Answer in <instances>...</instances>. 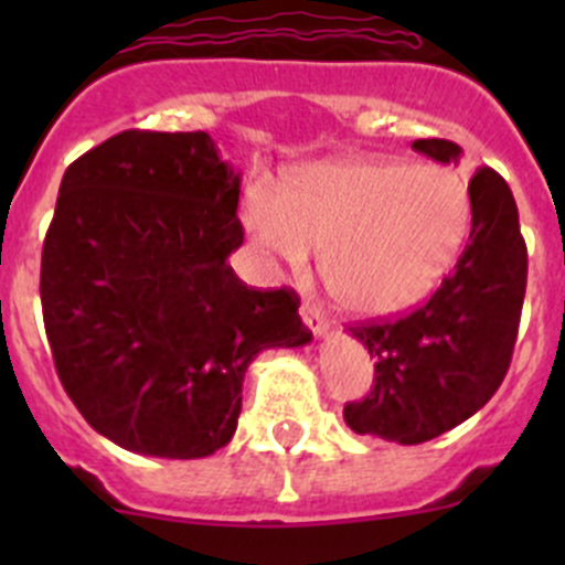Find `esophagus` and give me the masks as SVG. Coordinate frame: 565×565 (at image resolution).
<instances>
[{
    "mask_svg": "<svg viewBox=\"0 0 565 565\" xmlns=\"http://www.w3.org/2000/svg\"><path fill=\"white\" fill-rule=\"evenodd\" d=\"M300 317H303L306 328H309L315 335H324L330 330L328 315H324V311L319 309V306H315V303H303V306H300Z\"/></svg>",
    "mask_w": 565,
    "mask_h": 565,
    "instance_id": "esophagus-1",
    "label": "esophagus"
}]
</instances>
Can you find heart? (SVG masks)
Wrapping results in <instances>:
<instances>
[{
	"instance_id": "heart-1",
	"label": "heart",
	"mask_w": 565,
	"mask_h": 565,
	"mask_svg": "<svg viewBox=\"0 0 565 565\" xmlns=\"http://www.w3.org/2000/svg\"><path fill=\"white\" fill-rule=\"evenodd\" d=\"M243 221L262 254L295 270L324 248V278L341 303L388 317L454 270L470 241L472 196L454 169L341 158L303 169L287 191L254 182Z\"/></svg>"
}]
</instances>
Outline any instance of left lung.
Returning <instances> with one entry per match:
<instances>
[{"label": "left lung", "mask_w": 565, "mask_h": 565, "mask_svg": "<svg viewBox=\"0 0 565 565\" xmlns=\"http://www.w3.org/2000/svg\"><path fill=\"white\" fill-rule=\"evenodd\" d=\"M413 150L459 161V145L418 139ZM472 232L454 270L429 300L398 319L350 328L374 358V388L347 402L355 435L402 446L440 437L483 407L514 355L527 284V248L514 193L494 169L470 180Z\"/></svg>", "instance_id": "left-lung-1"}]
</instances>
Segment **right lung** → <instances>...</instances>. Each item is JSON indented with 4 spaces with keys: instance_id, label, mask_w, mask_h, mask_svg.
Here are the masks:
<instances>
[{
    "instance_id": "1",
    "label": "right lung",
    "mask_w": 565,
    "mask_h": 565,
    "mask_svg": "<svg viewBox=\"0 0 565 565\" xmlns=\"http://www.w3.org/2000/svg\"><path fill=\"white\" fill-rule=\"evenodd\" d=\"M241 174L204 130H122L67 167L40 259L56 374L125 451L210 457L232 440L248 363L311 330L295 289L235 276Z\"/></svg>"
}]
</instances>
